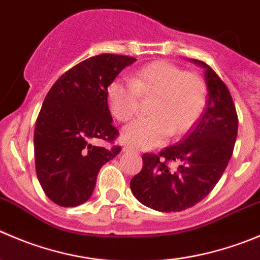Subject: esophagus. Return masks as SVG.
<instances>
[{
    "mask_svg": "<svg viewBox=\"0 0 260 260\" xmlns=\"http://www.w3.org/2000/svg\"><path fill=\"white\" fill-rule=\"evenodd\" d=\"M123 152L125 153H138L137 150L134 149V148H132V147H123Z\"/></svg>",
    "mask_w": 260,
    "mask_h": 260,
    "instance_id": "obj_1",
    "label": "esophagus"
}]
</instances>
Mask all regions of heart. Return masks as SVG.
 <instances>
[{"label":"heart","mask_w":260,"mask_h":260,"mask_svg":"<svg viewBox=\"0 0 260 260\" xmlns=\"http://www.w3.org/2000/svg\"><path fill=\"white\" fill-rule=\"evenodd\" d=\"M108 106L116 120L126 122L139 108L140 97H153L149 117H140L123 127L121 139L135 148L160 145L169 135L180 137L191 127L206 103L202 78L167 61L148 63L130 76L108 86Z\"/></svg>","instance_id":"1"}]
</instances>
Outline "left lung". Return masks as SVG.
<instances>
[{
  "label": "left lung",
  "mask_w": 260,
  "mask_h": 260,
  "mask_svg": "<svg viewBox=\"0 0 260 260\" xmlns=\"http://www.w3.org/2000/svg\"><path fill=\"white\" fill-rule=\"evenodd\" d=\"M204 68L207 101L204 111L177 144L158 154L144 153L143 169L130 181L142 204L159 212H181L212 191L226 170L237 137V113L229 88L211 66ZM177 160L176 170L168 163Z\"/></svg>",
  "instance_id": "8db88e82"
}]
</instances>
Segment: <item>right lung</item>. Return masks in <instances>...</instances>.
<instances>
[{"label":"right lung","instance_id":"add662e5","mask_svg":"<svg viewBox=\"0 0 260 260\" xmlns=\"http://www.w3.org/2000/svg\"><path fill=\"white\" fill-rule=\"evenodd\" d=\"M135 61L112 53L86 58L61 75L44 98L34 130V159L42 189L57 206L85 203L101 167L120 153L118 145L91 142L112 144L118 137L108 110V86Z\"/></svg>","mask_w":260,"mask_h":260}]
</instances>
